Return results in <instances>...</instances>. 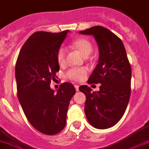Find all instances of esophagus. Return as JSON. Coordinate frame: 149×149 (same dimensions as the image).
Masks as SVG:
<instances>
[{
  "instance_id": "1",
  "label": "esophagus",
  "mask_w": 149,
  "mask_h": 149,
  "mask_svg": "<svg viewBox=\"0 0 149 149\" xmlns=\"http://www.w3.org/2000/svg\"><path fill=\"white\" fill-rule=\"evenodd\" d=\"M74 88H75V90L77 91H79V86L78 85H74Z\"/></svg>"
}]
</instances>
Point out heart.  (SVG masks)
Segmentation results:
<instances>
[{
	"instance_id": "heart-1",
	"label": "heart",
	"mask_w": 149,
	"mask_h": 149,
	"mask_svg": "<svg viewBox=\"0 0 149 149\" xmlns=\"http://www.w3.org/2000/svg\"><path fill=\"white\" fill-rule=\"evenodd\" d=\"M72 47L77 50L82 55L86 58L93 51V45L86 38H77L72 43ZM57 60L60 65H63L66 60V51L64 48L61 47L57 54ZM87 70L85 68L72 69L66 73V77L74 81H79L84 78Z\"/></svg>"
}]
</instances>
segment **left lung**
Segmentation results:
<instances>
[{
    "mask_svg": "<svg viewBox=\"0 0 149 149\" xmlns=\"http://www.w3.org/2000/svg\"><path fill=\"white\" fill-rule=\"evenodd\" d=\"M92 35L99 47V60L88 84H100V91H92L88 86L79 90L86 95L85 111L93 127H112L122 118L131 95L132 68L122 40L108 29L100 26L80 31Z\"/></svg>",
    "mask_w": 149,
    "mask_h": 149,
    "instance_id": "8db88e82",
    "label": "left lung"
}]
</instances>
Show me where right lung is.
<instances>
[{
	"instance_id": "1",
	"label": "right lung",
	"mask_w": 149,
	"mask_h": 149,
	"mask_svg": "<svg viewBox=\"0 0 149 149\" xmlns=\"http://www.w3.org/2000/svg\"><path fill=\"white\" fill-rule=\"evenodd\" d=\"M69 30L59 33L36 32L22 46L15 65L17 97L31 125L53 135L64 129L69 103L75 94L70 83L50 88L60 70L57 54Z\"/></svg>"
}]
</instances>
